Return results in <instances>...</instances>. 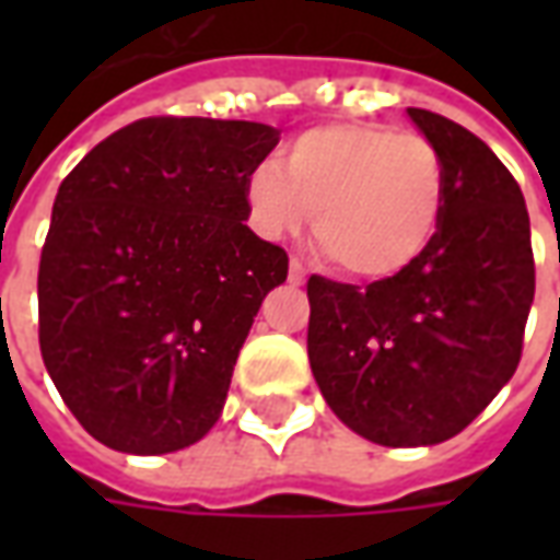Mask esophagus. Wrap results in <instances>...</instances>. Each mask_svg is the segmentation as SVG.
<instances>
[{"mask_svg": "<svg viewBox=\"0 0 560 560\" xmlns=\"http://www.w3.org/2000/svg\"><path fill=\"white\" fill-rule=\"evenodd\" d=\"M305 279H308V272H305L303 264H300V260H291V269H288V281H291V284H305Z\"/></svg>", "mask_w": 560, "mask_h": 560, "instance_id": "1", "label": "esophagus"}]
</instances>
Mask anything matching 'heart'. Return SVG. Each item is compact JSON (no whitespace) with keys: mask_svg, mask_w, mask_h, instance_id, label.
<instances>
[{"mask_svg":"<svg viewBox=\"0 0 560 560\" xmlns=\"http://www.w3.org/2000/svg\"><path fill=\"white\" fill-rule=\"evenodd\" d=\"M255 231L284 240L312 219L315 248L360 281H387L429 255L444 221V167L420 135L372 122L305 131L245 179Z\"/></svg>","mask_w":560,"mask_h":560,"instance_id":"b5f03b06","label":"heart"}]
</instances>
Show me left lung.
<instances>
[{
  "mask_svg": "<svg viewBox=\"0 0 560 560\" xmlns=\"http://www.w3.org/2000/svg\"><path fill=\"white\" fill-rule=\"evenodd\" d=\"M444 167V221L420 264L365 288L308 279V363L351 432L381 446L458 434L513 377L534 303L522 188L477 135L408 107Z\"/></svg>",
  "mask_w": 560,
  "mask_h": 560,
  "instance_id": "1",
  "label": "left lung"
}]
</instances>
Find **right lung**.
<instances>
[{
    "instance_id": "1",
    "label": "right lung",
    "mask_w": 560,
    "mask_h": 560,
    "mask_svg": "<svg viewBox=\"0 0 560 560\" xmlns=\"http://www.w3.org/2000/svg\"><path fill=\"white\" fill-rule=\"evenodd\" d=\"M264 122L159 116L68 173L38 267V341L80 425L161 456L215 425L240 348L288 255L245 221Z\"/></svg>"
}]
</instances>
